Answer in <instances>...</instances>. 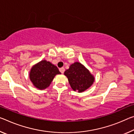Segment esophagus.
Listing matches in <instances>:
<instances>
[{
    "label": "esophagus",
    "instance_id": "34e87169",
    "mask_svg": "<svg viewBox=\"0 0 134 134\" xmlns=\"http://www.w3.org/2000/svg\"><path fill=\"white\" fill-rule=\"evenodd\" d=\"M59 70L61 73H64V71H65V69L64 67H61Z\"/></svg>",
    "mask_w": 134,
    "mask_h": 134
}]
</instances>
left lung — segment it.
<instances>
[{"label": "left lung", "instance_id": "8db88e82", "mask_svg": "<svg viewBox=\"0 0 134 134\" xmlns=\"http://www.w3.org/2000/svg\"><path fill=\"white\" fill-rule=\"evenodd\" d=\"M64 75L68 78L71 88L78 92H82L88 89L95 80L90 71L79 62L70 65L69 69L65 71Z\"/></svg>", "mask_w": 134, "mask_h": 134}]
</instances>
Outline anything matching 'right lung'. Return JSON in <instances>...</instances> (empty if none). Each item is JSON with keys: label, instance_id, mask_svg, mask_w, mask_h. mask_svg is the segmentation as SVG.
<instances>
[{"label": "right lung", "instance_id": "obj_1", "mask_svg": "<svg viewBox=\"0 0 134 134\" xmlns=\"http://www.w3.org/2000/svg\"><path fill=\"white\" fill-rule=\"evenodd\" d=\"M60 73L55 65L49 61L42 60L31 67L29 77L36 88L43 90L50 85L55 75Z\"/></svg>", "mask_w": 134, "mask_h": 134}]
</instances>
